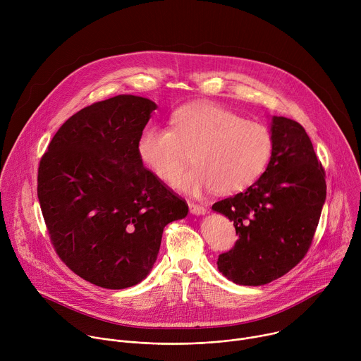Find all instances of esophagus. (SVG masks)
<instances>
[{"label":"esophagus","mask_w":361,"mask_h":361,"mask_svg":"<svg viewBox=\"0 0 361 361\" xmlns=\"http://www.w3.org/2000/svg\"><path fill=\"white\" fill-rule=\"evenodd\" d=\"M188 209H190V213L195 214V216H202L207 213V209L202 207V205H200V204H195V202H188Z\"/></svg>","instance_id":"obj_1"}]
</instances>
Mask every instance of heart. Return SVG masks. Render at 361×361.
Returning a JSON list of instances; mask_svg holds the SVG:
<instances>
[{
    "label": "heart",
    "instance_id": "heart-1",
    "mask_svg": "<svg viewBox=\"0 0 361 361\" xmlns=\"http://www.w3.org/2000/svg\"><path fill=\"white\" fill-rule=\"evenodd\" d=\"M171 128H145L137 142L140 159L163 181L174 180L191 160L192 169L174 185L188 194L213 188L231 194L266 171L273 154L270 130L214 104H191L173 113Z\"/></svg>",
    "mask_w": 361,
    "mask_h": 361
}]
</instances>
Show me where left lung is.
Instances as JSON below:
<instances>
[{"instance_id": "obj_1", "label": "left lung", "mask_w": 361, "mask_h": 361, "mask_svg": "<svg viewBox=\"0 0 361 361\" xmlns=\"http://www.w3.org/2000/svg\"><path fill=\"white\" fill-rule=\"evenodd\" d=\"M270 131L273 154L263 176L213 204L238 234L219 255V270L241 286L271 283L295 267L312 245L326 201V173L302 126L273 117Z\"/></svg>"}]
</instances>
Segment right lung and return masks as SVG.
I'll return each mask as SVG.
<instances>
[{"instance_id":"add662e5","label":"right lung","mask_w":361,"mask_h":361,"mask_svg":"<svg viewBox=\"0 0 361 361\" xmlns=\"http://www.w3.org/2000/svg\"><path fill=\"white\" fill-rule=\"evenodd\" d=\"M156 109L124 94L94 102L60 127L39 161L37 194L51 243L71 271L98 287L144 280L164 227L188 213L138 156Z\"/></svg>"}]
</instances>
